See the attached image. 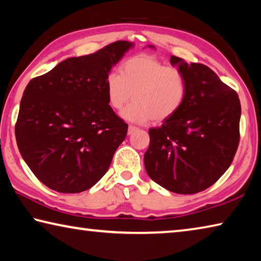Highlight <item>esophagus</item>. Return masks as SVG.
<instances>
[{
  "label": "esophagus",
  "mask_w": 261,
  "mask_h": 261,
  "mask_svg": "<svg viewBox=\"0 0 261 261\" xmlns=\"http://www.w3.org/2000/svg\"><path fill=\"white\" fill-rule=\"evenodd\" d=\"M137 130H138V127H136L134 125H129V127H127V135H132Z\"/></svg>",
  "instance_id": "esophagus-1"
}]
</instances>
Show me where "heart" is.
I'll list each match as a JSON object with an SVG mask.
<instances>
[{
  "instance_id": "b5f03b06",
  "label": "heart",
  "mask_w": 261,
  "mask_h": 261,
  "mask_svg": "<svg viewBox=\"0 0 261 261\" xmlns=\"http://www.w3.org/2000/svg\"><path fill=\"white\" fill-rule=\"evenodd\" d=\"M110 107L120 110L132 98L135 101L121 113L126 121L165 122L183 107L188 82L182 70L167 67L158 57L139 54L121 65L120 74L110 72L105 83Z\"/></svg>"
}]
</instances>
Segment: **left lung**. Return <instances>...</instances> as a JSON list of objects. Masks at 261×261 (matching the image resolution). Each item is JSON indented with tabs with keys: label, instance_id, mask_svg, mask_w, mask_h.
Returning <instances> with one entry per match:
<instances>
[{
	"label": "left lung",
	"instance_id": "8db88e82",
	"mask_svg": "<svg viewBox=\"0 0 261 261\" xmlns=\"http://www.w3.org/2000/svg\"><path fill=\"white\" fill-rule=\"evenodd\" d=\"M170 63L187 77L188 95L177 114L148 130L144 163L162 188L193 194L213 185L231 165L240 143L241 102L206 65L176 56Z\"/></svg>",
	"mask_w": 261,
	"mask_h": 261
}]
</instances>
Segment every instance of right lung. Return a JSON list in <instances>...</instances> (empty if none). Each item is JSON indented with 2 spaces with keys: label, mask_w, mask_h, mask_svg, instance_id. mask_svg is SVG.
I'll return each instance as SVG.
<instances>
[{
  "label": "right lung",
  "mask_w": 261,
  "mask_h": 261,
  "mask_svg": "<svg viewBox=\"0 0 261 261\" xmlns=\"http://www.w3.org/2000/svg\"><path fill=\"white\" fill-rule=\"evenodd\" d=\"M134 47L116 41L70 57L26 86L15 134L26 165L51 190L78 193L107 173L127 124L113 112L106 78Z\"/></svg>",
  "instance_id": "right-lung-1"
}]
</instances>
